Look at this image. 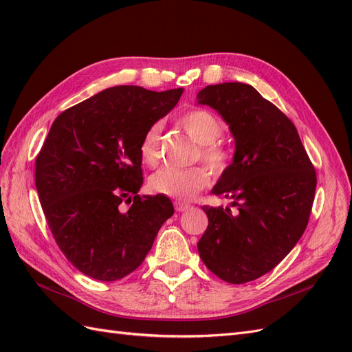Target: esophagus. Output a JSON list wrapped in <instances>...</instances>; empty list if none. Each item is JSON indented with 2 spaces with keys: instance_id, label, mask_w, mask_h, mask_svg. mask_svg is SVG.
I'll use <instances>...</instances> for the list:
<instances>
[{
  "instance_id": "1",
  "label": "esophagus",
  "mask_w": 352,
  "mask_h": 352,
  "mask_svg": "<svg viewBox=\"0 0 352 352\" xmlns=\"http://www.w3.org/2000/svg\"><path fill=\"white\" fill-rule=\"evenodd\" d=\"M189 208H190V204H186V202H182V201H176V202H175V210L179 211V212L186 211V210H189Z\"/></svg>"
}]
</instances>
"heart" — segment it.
Segmentation results:
<instances>
[{
  "label": "heart",
  "instance_id": "1",
  "mask_svg": "<svg viewBox=\"0 0 352 352\" xmlns=\"http://www.w3.org/2000/svg\"><path fill=\"white\" fill-rule=\"evenodd\" d=\"M185 132L199 145L195 160H201L214 175H223L232 162V154L225 144L217 141L225 132V126L214 114L207 110H190L184 117ZM160 136L162 124L154 123L148 127L140 142V155L148 167H155L160 162ZM211 182L206 167L195 166L189 168H162L148 179L151 192L179 201H189Z\"/></svg>",
  "mask_w": 352,
  "mask_h": 352
}]
</instances>
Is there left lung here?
<instances>
[{"instance_id": "left-lung-1", "label": "left lung", "mask_w": 352, "mask_h": 352, "mask_svg": "<svg viewBox=\"0 0 352 352\" xmlns=\"http://www.w3.org/2000/svg\"><path fill=\"white\" fill-rule=\"evenodd\" d=\"M229 124L233 162L212 188L232 207L204 206L208 226L197 243L208 270L228 283L261 278L300 241L316 192V170L295 124L251 85H208L197 95Z\"/></svg>"}]
</instances>
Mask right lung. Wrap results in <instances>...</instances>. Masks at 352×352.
I'll return each mask as SVG.
<instances>
[{
	"mask_svg": "<svg viewBox=\"0 0 352 352\" xmlns=\"http://www.w3.org/2000/svg\"><path fill=\"white\" fill-rule=\"evenodd\" d=\"M182 94L123 85L73 105L52 123L35 162V185L58 248L89 278L114 282L136 270L173 216L167 197L138 195L140 142Z\"/></svg>",
	"mask_w": 352,
	"mask_h": 352,
	"instance_id": "1",
	"label": "right lung"
}]
</instances>
